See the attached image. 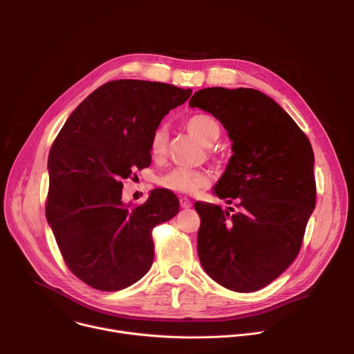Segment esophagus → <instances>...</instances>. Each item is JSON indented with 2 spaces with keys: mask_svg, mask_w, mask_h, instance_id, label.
<instances>
[{
  "mask_svg": "<svg viewBox=\"0 0 354 354\" xmlns=\"http://www.w3.org/2000/svg\"><path fill=\"white\" fill-rule=\"evenodd\" d=\"M179 201H180V207L182 209H190L192 207V201L187 197H180Z\"/></svg>",
  "mask_w": 354,
  "mask_h": 354,
  "instance_id": "34e87169",
  "label": "esophagus"
}]
</instances>
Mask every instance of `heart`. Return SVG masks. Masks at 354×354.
Returning a JSON list of instances; mask_svg holds the SVG:
<instances>
[{
    "mask_svg": "<svg viewBox=\"0 0 354 354\" xmlns=\"http://www.w3.org/2000/svg\"><path fill=\"white\" fill-rule=\"evenodd\" d=\"M185 127L193 134L201 144L212 145L220 137V124L209 115H193L186 119ZM168 147V130L165 126H158L153 130L148 141L149 156L153 160L160 161L167 154ZM210 157L216 158V153L209 149ZM158 185L175 193L193 194L210 185V175L205 169H186L175 168L164 174L158 179Z\"/></svg>",
    "mask_w": 354,
    "mask_h": 354,
    "instance_id": "heart-1",
    "label": "heart"
}]
</instances>
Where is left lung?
<instances>
[{"label":"left lung","mask_w":354,"mask_h":354,"mask_svg":"<svg viewBox=\"0 0 354 354\" xmlns=\"http://www.w3.org/2000/svg\"><path fill=\"white\" fill-rule=\"evenodd\" d=\"M189 104L217 118L232 140L234 156L213 192L239 209L196 201L200 263L228 290H261L298 255L315 207L311 142L257 89L205 88Z\"/></svg>","instance_id":"1"}]
</instances>
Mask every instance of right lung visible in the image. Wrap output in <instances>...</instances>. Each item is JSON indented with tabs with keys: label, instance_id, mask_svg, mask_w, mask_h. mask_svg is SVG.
<instances>
[{
	"label": "right lung",
	"instance_id": "add662e5",
	"mask_svg": "<svg viewBox=\"0 0 354 354\" xmlns=\"http://www.w3.org/2000/svg\"><path fill=\"white\" fill-rule=\"evenodd\" d=\"M190 95L164 82L109 81L75 108L50 148L46 217L67 268L88 286L123 290L153 265V230L178 214L179 200L156 189L126 206L122 180L151 164V133Z\"/></svg>",
	"mask_w": 354,
	"mask_h": 354
}]
</instances>
